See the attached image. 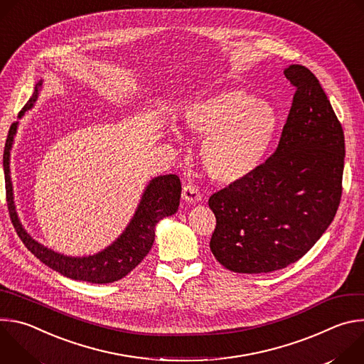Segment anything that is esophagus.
<instances>
[{
  "label": "esophagus",
  "instance_id": "esophagus-1",
  "mask_svg": "<svg viewBox=\"0 0 364 364\" xmlns=\"http://www.w3.org/2000/svg\"><path fill=\"white\" fill-rule=\"evenodd\" d=\"M183 198L188 203H197L200 201V190L196 184L193 183H186L183 186Z\"/></svg>",
  "mask_w": 364,
  "mask_h": 364
}]
</instances>
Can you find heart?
Here are the masks:
<instances>
[{"label":"heart","mask_w":364,"mask_h":364,"mask_svg":"<svg viewBox=\"0 0 364 364\" xmlns=\"http://www.w3.org/2000/svg\"><path fill=\"white\" fill-rule=\"evenodd\" d=\"M183 118L187 129L204 139L200 159L205 174L222 186L237 184L259 168L277 129L269 103L239 87L193 100Z\"/></svg>","instance_id":"b5f03b06"}]
</instances>
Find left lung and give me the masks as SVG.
Here are the masks:
<instances>
[{
	"label": "left lung",
	"mask_w": 364,
	"mask_h": 364,
	"mask_svg": "<svg viewBox=\"0 0 364 364\" xmlns=\"http://www.w3.org/2000/svg\"><path fill=\"white\" fill-rule=\"evenodd\" d=\"M295 87L277 149L237 184L209 198L210 249L229 271L267 274L296 262L323 236L341 200L344 132L314 73L292 65Z\"/></svg>",
	"instance_id": "8db88e82"
}]
</instances>
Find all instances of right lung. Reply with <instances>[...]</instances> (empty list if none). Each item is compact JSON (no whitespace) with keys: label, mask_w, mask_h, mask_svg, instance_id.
Here are the masks:
<instances>
[{"label":"right lung","mask_w":364,"mask_h":364,"mask_svg":"<svg viewBox=\"0 0 364 364\" xmlns=\"http://www.w3.org/2000/svg\"><path fill=\"white\" fill-rule=\"evenodd\" d=\"M40 87L41 82L36 85L34 93L21 109L20 117L33 107ZM16 129L17 124L14 122L10 127L4 146L3 161L6 174V196L10 219L26 247L34 256H37L44 265L70 279L87 281L92 284H109L127 277L135 267H138V264L149 252L155 237V225L163 218L171 216L177 212L181 196V181L178 176H161L154 178L148 184L134 215V219L114 245L99 252L97 255L87 257L65 256L36 242L30 235H27L17 218L16 205L13 201V186L10 178V149L13 145Z\"/></svg>","instance_id":"right-lung-1"}]
</instances>
